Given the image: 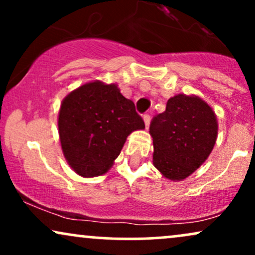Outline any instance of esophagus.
Instances as JSON below:
<instances>
[{
  "label": "esophagus",
  "instance_id": "1",
  "mask_svg": "<svg viewBox=\"0 0 255 255\" xmlns=\"http://www.w3.org/2000/svg\"><path fill=\"white\" fill-rule=\"evenodd\" d=\"M142 120H144L146 128H148V126H150V115H147V114H145V115L142 116Z\"/></svg>",
  "mask_w": 255,
  "mask_h": 255
}]
</instances>
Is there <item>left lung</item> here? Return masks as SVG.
<instances>
[{"instance_id": "left-lung-1", "label": "left lung", "mask_w": 255, "mask_h": 255, "mask_svg": "<svg viewBox=\"0 0 255 255\" xmlns=\"http://www.w3.org/2000/svg\"><path fill=\"white\" fill-rule=\"evenodd\" d=\"M154 168L169 181H182L204 164L218 135L215 111L203 98L180 95L169 98L164 113L150 126Z\"/></svg>"}]
</instances>
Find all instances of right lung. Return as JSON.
Masks as SVG:
<instances>
[{"instance_id": "obj_1", "label": "right lung", "mask_w": 255, "mask_h": 255, "mask_svg": "<svg viewBox=\"0 0 255 255\" xmlns=\"http://www.w3.org/2000/svg\"><path fill=\"white\" fill-rule=\"evenodd\" d=\"M61 148L79 176L95 177L110 170L129 134L145 129L134 103L118 84L93 80L73 90L57 118Z\"/></svg>"}]
</instances>
